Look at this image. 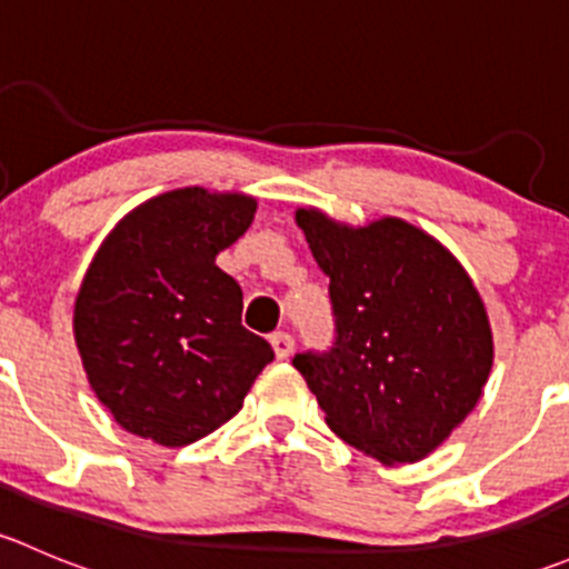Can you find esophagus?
<instances>
[{
    "label": "esophagus",
    "mask_w": 569,
    "mask_h": 569,
    "mask_svg": "<svg viewBox=\"0 0 569 569\" xmlns=\"http://www.w3.org/2000/svg\"><path fill=\"white\" fill-rule=\"evenodd\" d=\"M269 343H272L274 358L278 360H286L291 352H295V338H291L289 332H274V336L269 338Z\"/></svg>",
    "instance_id": "obj_1"
}]
</instances>
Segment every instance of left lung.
I'll return each instance as SVG.
<instances>
[{
  "instance_id": "left-lung-1",
  "label": "left lung",
  "mask_w": 569,
  "mask_h": 569,
  "mask_svg": "<svg viewBox=\"0 0 569 569\" xmlns=\"http://www.w3.org/2000/svg\"><path fill=\"white\" fill-rule=\"evenodd\" d=\"M330 278L336 347L295 369L332 432L382 465L418 462L468 418L492 369L487 308L449 248L399 217L295 211Z\"/></svg>"
}]
</instances>
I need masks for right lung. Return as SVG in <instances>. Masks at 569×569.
Segmentation results:
<instances>
[{
  "mask_svg": "<svg viewBox=\"0 0 569 569\" xmlns=\"http://www.w3.org/2000/svg\"><path fill=\"white\" fill-rule=\"evenodd\" d=\"M256 198L181 187L134 206L96 250L73 338L114 421L168 449L231 421L274 358L242 327V289L217 267L256 217Z\"/></svg>",
  "mask_w": 569,
  "mask_h": 569,
  "instance_id": "1",
  "label": "right lung"
}]
</instances>
